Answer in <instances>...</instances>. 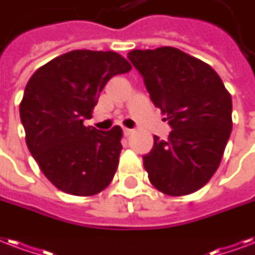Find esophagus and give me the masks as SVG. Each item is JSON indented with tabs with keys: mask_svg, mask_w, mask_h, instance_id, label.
Masks as SVG:
<instances>
[{
	"mask_svg": "<svg viewBox=\"0 0 255 255\" xmlns=\"http://www.w3.org/2000/svg\"><path fill=\"white\" fill-rule=\"evenodd\" d=\"M123 132L126 136H129L132 133V129H129V128H123Z\"/></svg>",
	"mask_w": 255,
	"mask_h": 255,
	"instance_id": "obj_1",
	"label": "esophagus"
}]
</instances>
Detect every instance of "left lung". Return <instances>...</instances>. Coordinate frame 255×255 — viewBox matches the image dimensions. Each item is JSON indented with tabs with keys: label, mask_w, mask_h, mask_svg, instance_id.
<instances>
[{
	"label": "left lung",
	"mask_w": 255,
	"mask_h": 255,
	"mask_svg": "<svg viewBox=\"0 0 255 255\" xmlns=\"http://www.w3.org/2000/svg\"><path fill=\"white\" fill-rule=\"evenodd\" d=\"M127 57L172 128L167 141L153 136L143 156L149 182L172 197L197 191L219 167L230 137V93L213 68L176 48L133 49Z\"/></svg>",
	"instance_id": "obj_1"
}]
</instances>
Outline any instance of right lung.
<instances>
[{"label": "right lung", "mask_w": 255, "mask_h": 255, "mask_svg": "<svg viewBox=\"0 0 255 255\" xmlns=\"http://www.w3.org/2000/svg\"><path fill=\"white\" fill-rule=\"evenodd\" d=\"M116 52L72 50L38 68L25 87L19 116L32 156L61 191L88 197L114 179L122 128L85 127L111 77L131 71Z\"/></svg>", "instance_id": "right-lung-1"}]
</instances>
